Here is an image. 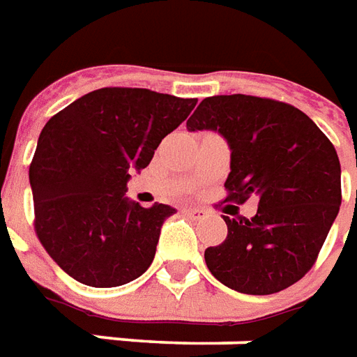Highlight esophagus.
<instances>
[{
	"instance_id": "esophagus-1",
	"label": "esophagus",
	"mask_w": 357,
	"mask_h": 357,
	"mask_svg": "<svg viewBox=\"0 0 357 357\" xmlns=\"http://www.w3.org/2000/svg\"><path fill=\"white\" fill-rule=\"evenodd\" d=\"M183 213L186 215V217H190V219H196V221H198V219H204V217H206L207 211L206 209H199V207H186Z\"/></svg>"
}]
</instances>
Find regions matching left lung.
I'll use <instances>...</instances> for the list:
<instances>
[{"label": "left lung", "instance_id": "obj_1", "mask_svg": "<svg viewBox=\"0 0 357 357\" xmlns=\"http://www.w3.org/2000/svg\"><path fill=\"white\" fill-rule=\"evenodd\" d=\"M186 128L215 130L229 144V202L259 198L252 219L223 215L229 232L206 250L207 269L242 294H275L298 282L342 202L335 146L300 109L244 93L206 98Z\"/></svg>", "mask_w": 357, "mask_h": 357}]
</instances>
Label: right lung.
I'll return each mask as SVG.
<instances>
[{
    "label": "right lung",
    "instance_id": "1",
    "mask_svg": "<svg viewBox=\"0 0 357 357\" xmlns=\"http://www.w3.org/2000/svg\"><path fill=\"white\" fill-rule=\"evenodd\" d=\"M196 102L146 88H100L45 123L29 171L34 229L73 279L121 287L150 267L174 209L128 199L126 183L150 165Z\"/></svg>",
    "mask_w": 357,
    "mask_h": 357
}]
</instances>
